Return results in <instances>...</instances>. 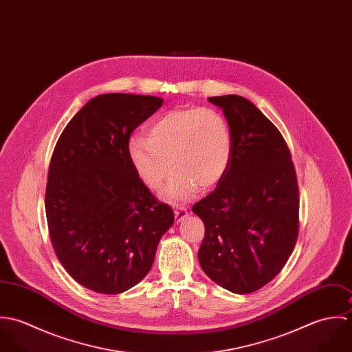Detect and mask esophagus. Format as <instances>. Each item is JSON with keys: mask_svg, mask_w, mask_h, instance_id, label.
<instances>
[{"mask_svg": "<svg viewBox=\"0 0 352 352\" xmlns=\"http://www.w3.org/2000/svg\"><path fill=\"white\" fill-rule=\"evenodd\" d=\"M187 217H188V211L184 207L176 206V208H175V221L180 222V221H183Z\"/></svg>", "mask_w": 352, "mask_h": 352, "instance_id": "34e87169", "label": "esophagus"}]
</instances>
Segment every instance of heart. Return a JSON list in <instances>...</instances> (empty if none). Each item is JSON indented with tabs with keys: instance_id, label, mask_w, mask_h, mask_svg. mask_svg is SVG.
I'll return each mask as SVG.
<instances>
[{
	"instance_id": "b5f03b06",
	"label": "heart",
	"mask_w": 352,
	"mask_h": 352,
	"mask_svg": "<svg viewBox=\"0 0 352 352\" xmlns=\"http://www.w3.org/2000/svg\"><path fill=\"white\" fill-rule=\"evenodd\" d=\"M127 155L140 180L153 191L162 187L173 169L166 197L194 198L201 187H215L232 160L230 127L215 109L187 108L165 112L151 120L146 138L129 140Z\"/></svg>"
}]
</instances>
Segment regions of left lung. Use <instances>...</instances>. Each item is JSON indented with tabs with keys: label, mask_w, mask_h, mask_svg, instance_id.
<instances>
[{
	"label": "left lung",
	"mask_w": 352,
	"mask_h": 352,
	"mask_svg": "<svg viewBox=\"0 0 352 352\" xmlns=\"http://www.w3.org/2000/svg\"><path fill=\"white\" fill-rule=\"evenodd\" d=\"M232 134V160L215 190L192 206L204 223L206 275L236 294L253 293L285 267L300 232L292 153L274 123L243 96L208 98Z\"/></svg>",
	"instance_id": "1"
}]
</instances>
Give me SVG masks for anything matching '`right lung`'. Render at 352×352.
Returning a JSON list of instances; mask_svg holds the SVG:
<instances>
[{"label":"right lung","instance_id":"right-lung-1","mask_svg":"<svg viewBox=\"0 0 352 352\" xmlns=\"http://www.w3.org/2000/svg\"><path fill=\"white\" fill-rule=\"evenodd\" d=\"M164 100L107 94L88 101L67 123L51 155L46 217L63 268L84 287L119 294L151 271L173 211L133 169V131Z\"/></svg>","mask_w":352,"mask_h":352}]
</instances>
